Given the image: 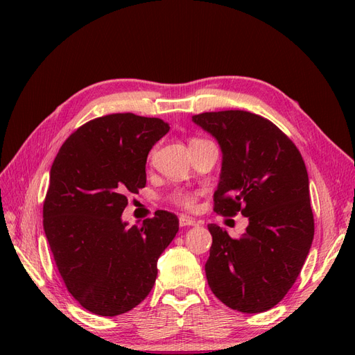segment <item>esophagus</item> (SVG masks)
Instances as JSON below:
<instances>
[{
    "instance_id": "esophagus-1",
    "label": "esophagus",
    "mask_w": 355,
    "mask_h": 355,
    "mask_svg": "<svg viewBox=\"0 0 355 355\" xmlns=\"http://www.w3.org/2000/svg\"><path fill=\"white\" fill-rule=\"evenodd\" d=\"M179 225L180 227H194V225H197V220L194 218L187 216V214H182L179 218Z\"/></svg>"
}]
</instances>
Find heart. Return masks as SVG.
<instances>
[{
	"instance_id": "1",
	"label": "heart",
	"mask_w": 355,
	"mask_h": 355,
	"mask_svg": "<svg viewBox=\"0 0 355 355\" xmlns=\"http://www.w3.org/2000/svg\"><path fill=\"white\" fill-rule=\"evenodd\" d=\"M194 141H200V139H194ZM170 200L184 209H192L197 202V197L185 191H175L173 194L170 196Z\"/></svg>"
}]
</instances>
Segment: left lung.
<instances>
[{
	"instance_id": "left-lung-1",
	"label": "left lung",
	"mask_w": 355,
	"mask_h": 355,
	"mask_svg": "<svg viewBox=\"0 0 355 355\" xmlns=\"http://www.w3.org/2000/svg\"><path fill=\"white\" fill-rule=\"evenodd\" d=\"M192 121L216 137L223 154L213 210L249 218L240 239L209 225L213 243L207 283L227 306L263 313L287 295L313 244L314 214L304 158L261 115L231 110L202 112Z\"/></svg>"
}]
</instances>
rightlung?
Masks as SVG:
<instances>
[{
    "instance_id": "add662e5",
    "label": "right lung",
    "mask_w": 355,
    "mask_h": 355,
    "mask_svg": "<svg viewBox=\"0 0 355 355\" xmlns=\"http://www.w3.org/2000/svg\"><path fill=\"white\" fill-rule=\"evenodd\" d=\"M170 127L159 118L110 114L75 130L53 161L42 225L68 292L90 313L115 317L149 295L157 261L179 231L157 210L141 227L121 220L128 194L146 185V157Z\"/></svg>"
}]
</instances>
